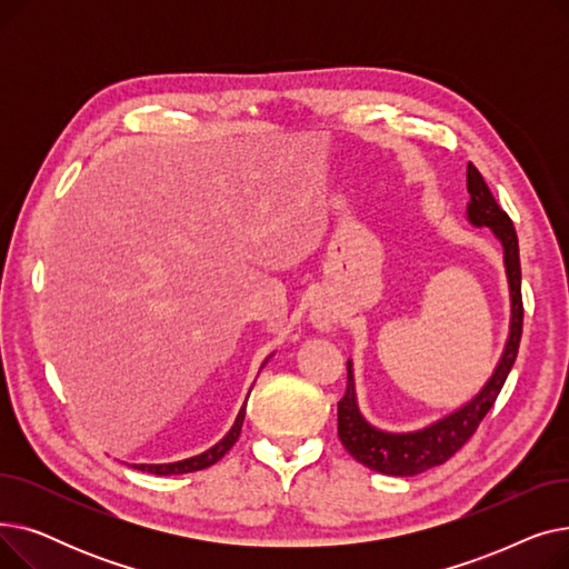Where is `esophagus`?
I'll use <instances>...</instances> for the list:
<instances>
[{"label": "esophagus", "instance_id": "obj_1", "mask_svg": "<svg viewBox=\"0 0 569 569\" xmlns=\"http://www.w3.org/2000/svg\"><path fill=\"white\" fill-rule=\"evenodd\" d=\"M311 320L318 330H330V327L337 322V311L330 307H318V309H313Z\"/></svg>", "mask_w": 569, "mask_h": 569}]
</instances>
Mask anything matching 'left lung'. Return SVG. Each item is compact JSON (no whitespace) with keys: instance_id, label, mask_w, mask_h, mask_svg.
<instances>
[{"instance_id":"1","label":"left lung","mask_w":569,"mask_h":569,"mask_svg":"<svg viewBox=\"0 0 569 569\" xmlns=\"http://www.w3.org/2000/svg\"><path fill=\"white\" fill-rule=\"evenodd\" d=\"M466 184L470 193L468 202V219L472 226H487L493 230V234L500 239L505 251V269L507 281H510V295H512V325H510V339L502 350L500 362L489 378V382L482 387V392L477 395L470 403L455 410L452 415L442 417L436 425L412 431V433H387L380 429H373L362 412L357 410L355 401V382H352V365L348 362V385L346 395L339 401V440L348 450L350 457H355L367 468L382 472V475H397V477H410L417 472H425L429 468H436L452 459L461 447L470 440V436L480 427L485 415L496 403L502 385L507 380V373L512 371V365L517 360L521 332H523V300H521V260H519V239L512 219L507 217L505 209L496 202L491 189L487 187L485 177L480 174L472 163H468L466 170Z\"/></svg>"}]
</instances>
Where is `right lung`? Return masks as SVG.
Segmentation results:
<instances>
[{
    "instance_id": "right-lung-1",
    "label": "right lung",
    "mask_w": 569,
    "mask_h": 569,
    "mask_svg": "<svg viewBox=\"0 0 569 569\" xmlns=\"http://www.w3.org/2000/svg\"><path fill=\"white\" fill-rule=\"evenodd\" d=\"M244 412H247V406H244L242 410H239L237 420H234L232 429L228 431V436H226L223 440H219V442L212 447V450H207V452H202V455H198V457H191V459H184V461H177V463H159V466L140 463V466H133V468L144 470V472H152V475H182V472H193V470H202V468L214 466L219 459H223V455L237 442L239 431H242Z\"/></svg>"
}]
</instances>
